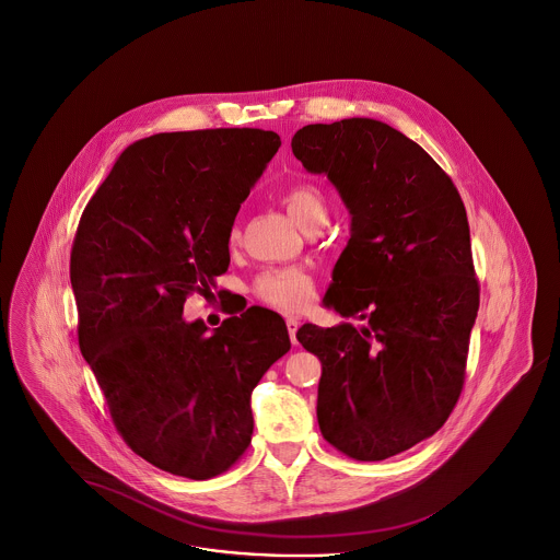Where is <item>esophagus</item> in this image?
Wrapping results in <instances>:
<instances>
[{"label":"esophagus","instance_id":"obj_1","mask_svg":"<svg viewBox=\"0 0 560 560\" xmlns=\"http://www.w3.org/2000/svg\"><path fill=\"white\" fill-rule=\"evenodd\" d=\"M287 328H289V337H291L293 346H296V328H299V320L293 318V316H289V318H287Z\"/></svg>","mask_w":560,"mask_h":560}]
</instances>
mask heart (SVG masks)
Masks as SVG:
<instances>
[{
    "instance_id": "obj_1",
    "label": "heart",
    "mask_w": 560,
    "mask_h": 560,
    "mask_svg": "<svg viewBox=\"0 0 560 560\" xmlns=\"http://www.w3.org/2000/svg\"><path fill=\"white\" fill-rule=\"evenodd\" d=\"M282 207L291 214L301 230H312L324 225L328 217V205L323 191L316 185L301 183L287 189L280 198ZM237 230L230 232V244H236ZM253 293L267 305L282 312H303L314 299L312 278L296 267H276L257 276Z\"/></svg>"
}]
</instances>
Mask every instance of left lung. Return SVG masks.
Here are the masks:
<instances>
[{"label": "left lung", "mask_w": 560, "mask_h": 560, "mask_svg": "<svg viewBox=\"0 0 560 560\" xmlns=\"http://www.w3.org/2000/svg\"><path fill=\"white\" fill-rule=\"evenodd\" d=\"M291 148L352 214L324 305L366 320L296 330L323 362L320 432L382 462L439 432L464 387L480 293L466 208L441 166L380 119L307 124Z\"/></svg>", "instance_id": "obj_1"}]
</instances>
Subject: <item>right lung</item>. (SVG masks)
<instances>
[{"mask_svg":"<svg viewBox=\"0 0 560 560\" xmlns=\"http://www.w3.org/2000/svg\"><path fill=\"white\" fill-rule=\"evenodd\" d=\"M280 148L259 128L164 132L124 149L71 248L80 348L126 444L207 480L250 444V394L291 350L284 320L246 310L208 332L187 294L230 267L240 205Z\"/></svg>","mask_w":560,"mask_h":560,"instance_id":"1","label":"right lung"}]
</instances>
